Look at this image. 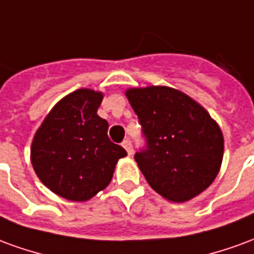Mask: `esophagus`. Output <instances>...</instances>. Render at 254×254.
I'll return each mask as SVG.
<instances>
[{
	"label": "esophagus",
	"instance_id": "obj_1",
	"mask_svg": "<svg viewBox=\"0 0 254 254\" xmlns=\"http://www.w3.org/2000/svg\"><path fill=\"white\" fill-rule=\"evenodd\" d=\"M122 147L127 149V155L133 154V145H132V143H130V140H125V141L122 143Z\"/></svg>",
	"mask_w": 254,
	"mask_h": 254
}]
</instances>
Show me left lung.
<instances>
[{
  "label": "left lung",
  "instance_id": "8db88e82",
  "mask_svg": "<svg viewBox=\"0 0 254 254\" xmlns=\"http://www.w3.org/2000/svg\"><path fill=\"white\" fill-rule=\"evenodd\" d=\"M147 138L134 159L156 193L173 202L198 196L218 176L223 133L204 107L182 91L149 85L125 91Z\"/></svg>",
  "mask_w": 254,
  "mask_h": 254
}]
</instances>
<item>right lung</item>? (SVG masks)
I'll return each mask as SVG.
<instances>
[{
	"label": "right lung",
	"instance_id": "right-lung-1",
	"mask_svg": "<svg viewBox=\"0 0 254 254\" xmlns=\"http://www.w3.org/2000/svg\"><path fill=\"white\" fill-rule=\"evenodd\" d=\"M100 91L80 88L53 107L31 144L36 176L53 193L69 201H87L110 184L127 151L107 136L109 124L96 111Z\"/></svg>",
	"mask_w": 254,
	"mask_h": 254
}]
</instances>
